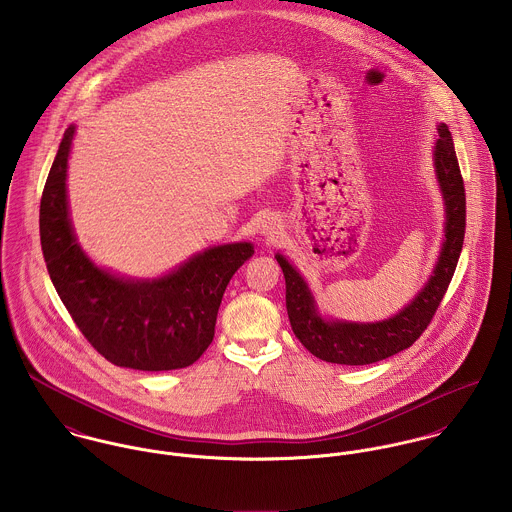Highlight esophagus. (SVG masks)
Segmentation results:
<instances>
[{
  "label": "esophagus",
  "instance_id": "34e87169",
  "mask_svg": "<svg viewBox=\"0 0 512 512\" xmlns=\"http://www.w3.org/2000/svg\"><path fill=\"white\" fill-rule=\"evenodd\" d=\"M262 234L266 236V238H270V240H274V236L278 234V228H276V222L274 220H266L264 224H262Z\"/></svg>",
  "mask_w": 512,
  "mask_h": 512
}]
</instances>
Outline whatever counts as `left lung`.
<instances>
[{"instance_id":"8db88e82","label":"left lung","mask_w":512,"mask_h":512,"mask_svg":"<svg viewBox=\"0 0 512 512\" xmlns=\"http://www.w3.org/2000/svg\"><path fill=\"white\" fill-rule=\"evenodd\" d=\"M436 171L445 199V242L438 266L426 288L392 319L380 323L325 321L317 315L313 297L284 256H276L286 278V307L293 335L317 359L335 365H372L416 343L432 323L457 268L465 238V187L455 147L445 124L438 126Z\"/></svg>"}]
</instances>
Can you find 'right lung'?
<instances>
[{
  "label": "right lung",
  "instance_id": "1",
  "mask_svg": "<svg viewBox=\"0 0 512 512\" xmlns=\"http://www.w3.org/2000/svg\"><path fill=\"white\" fill-rule=\"evenodd\" d=\"M69 126L49 171L39 211L51 282L86 341L112 365L175 370L193 365L213 343L222 293L254 254L252 244L215 246L173 274L128 282L98 270L78 248L67 209Z\"/></svg>",
  "mask_w": 512,
  "mask_h": 512
}]
</instances>
